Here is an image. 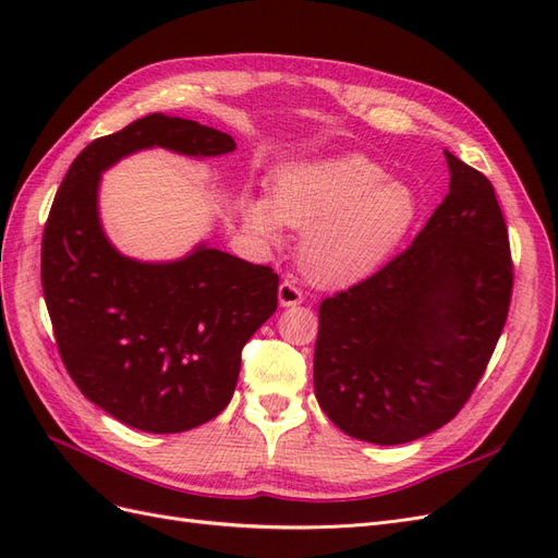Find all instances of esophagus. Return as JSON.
<instances>
[{"instance_id": "1", "label": "esophagus", "mask_w": 558, "mask_h": 558, "mask_svg": "<svg viewBox=\"0 0 558 558\" xmlns=\"http://www.w3.org/2000/svg\"><path fill=\"white\" fill-rule=\"evenodd\" d=\"M302 298H305V295H302L295 279L289 277V279H283L279 283V302H281V307H295V305H300Z\"/></svg>"}]
</instances>
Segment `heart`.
Instances as JSON below:
<instances>
[{
    "instance_id": "b5f03b06",
    "label": "heart",
    "mask_w": 558,
    "mask_h": 558,
    "mask_svg": "<svg viewBox=\"0 0 558 558\" xmlns=\"http://www.w3.org/2000/svg\"><path fill=\"white\" fill-rule=\"evenodd\" d=\"M386 179L384 167L363 156L291 167L277 179L275 202H246V226L269 242L281 223L307 230L302 263L314 279H359L391 256L416 216L414 193Z\"/></svg>"
}]
</instances>
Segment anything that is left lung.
<instances>
[{
	"instance_id": "1",
	"label": "left lung",
	"mask_w": 558,
	"mask_h": 558,
	"mask_svg": "<svg viewBox=\"0 0 558 558\" xmlns=\"http://www.w3.org/2000/svg\"><path fill=\"white\" fill-rule=\"evenodd\" d=\"M449 193L414 242L318 307L314 393L356 440H418L461 412L510 312L514 269L494 185L445 150Z\"/></svg>"
}]
</instances>
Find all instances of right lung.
Wrapping results in <instances>:
<instances>
[{"instance_id": "1", "label": "right lung", "mask_w": 558, "mask_h": 558, "mask_svg": "<svg viewBox=\"0 0 558 558\" xmlns=\"http://www.w3.org/2000/svg\"><path fill=\"white\" fill-rule=\"evenodd\" d=\"M234 150L230 134L150 113L90 142L64 174L41 240V286L60 359L97 408L146 433H181L221 414L242 349L277 310L279 277L218 248L177 263L118 253L97 216L99 174L140 148Z\"/></svg>"}]
</instances>
